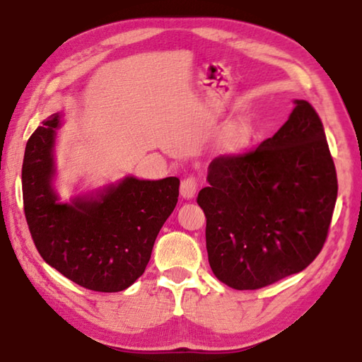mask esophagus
I'll return each mask as SVG.
<instances>
[{"label":"esophagus","instance_id":"34e87169","mask_svg":"<svg viewBox=\"0 0 362 362\" xmlns=\"http://www.w3.org/2000/svg\"><path fill=\"white\" fill-rule=\"evenodd\" d=\"M198 185H199V179H198V177H196V175L187 177V179L182 182V187H180L182 198H185V199L194 198L196 192H198Z\"/></svg>","mask_w":362,"mask_h":362}]
</instances>
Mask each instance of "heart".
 <instances>
[{
	"label": "heart",
	"instance_id": "heart-1",
	"mask_svg": "<svg viewBox=\"0 0 362 362\" xmlns=\"http://www.w3.org/2000/svg\"><path fill=\"white\" fill-rule=\"evenodd\" d=\"M231 137H233L234 141H242V139H244V133H242L240 129H234V131H233V134H231Z\"/></svg>",
	"mask_w": 362,
	"mask_h": 362
}]
</instances>
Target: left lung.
Returning a JSON list of instances; mask_svg holds the SVG:
<instances>
[{
	"mask_svg": "<svg viewBox=\"0 0 362 362\" xmlns=\"http://www.w3.org/2000/svg\"><path fill=\"white\" fill-rule=\"evenodd\" d=\"M296 107L272 137L209 164L198 194L215 277L234 290H258L317 258L337 199V174L323 123L310 103Z\"/></svg>",
	"mask_w": 362,
	"mask_h": 362,
	"instance_id": "left-lung-1",
	"label": "left lung"
}]
</instances>
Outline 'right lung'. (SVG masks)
I'll return each mask as SVG.
<instances>
[{
  "label": "right lung",
  "instance_id": "right-lung-1",
  "mask_svg": "<svg viewBox=\"0 0 362 362\" xmlns=\"http://www.w3.org/2000/svg\"><path fill=\"white\" fill-rule=\"evenodd\" d=\"M62 115L54 114L26 142L23 210L33 242L49 266L91 291L127 290L141 277L164 221L179 198L180 180L124 177L96 194L58 201L54 146Z\"/></svg>",
  "mask_w": 362,
  "mask_h": 362
}]
</instances>
